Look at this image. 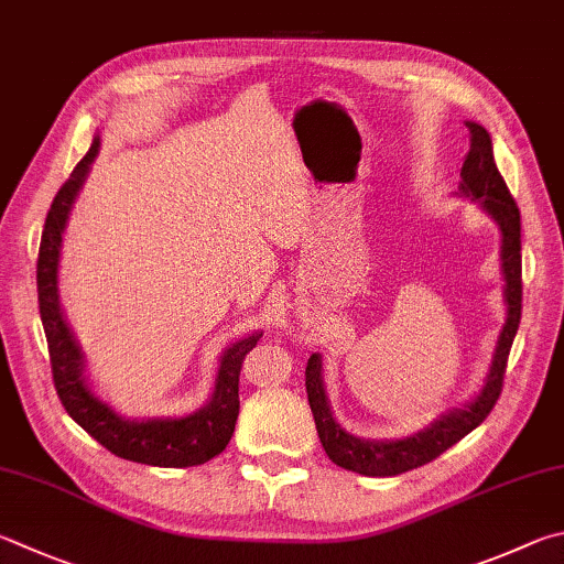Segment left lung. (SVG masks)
Instances as JSON below:
<instances>
[{"label": "left lung", "instance_id": "8db88e82", "mask_svg": "<svg viewBox=\"0 0 564 564\" xmlns=\"http://www.w3.org/2000/svg\"><path fill=\"white\" fill-rule=\"evenodd\" d=\"M466 128L470 132V150L464 160V167H460L458 189L464 197L476 199L500 229V271H503V299L508 305L506 325L498 335L494 362L488 367L480 392L464 406L448 409L422 432L397 438V442H370V438L352 436L335 422L323 384V360L317 352L311 355L308 367H305V392H308L317 436H321V444L333 464L355 470V474L384 478L429 464V460L442 456L446 448H452L466 434L474 432L490 414V409L496 406L500 389H503L508 355L520 325V308H523L520 209L496 167L494 142H490L488 130L470 120H466Z\"/></svg>", "mask_w": 564, "mask_h": 564}]
</instances>
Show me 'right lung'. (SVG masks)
Masks as SVG:
<instances>
[{"label":"right lung","mask_w":564,"mask_h":564,"mask_svg":"<svg viewBox=\"0 0 564 564\" xmlns=\"http://www.w3.org/2000/svg\"><path fill=\"white\" fill-rule=\"evenodd\" d=\"M100 138H94V145L86 158L78 162L56 192L51 209L46 214L44 234H41L39 261H36V289H39V313L44 323L51 372L61 404L74 422L104 444L110 454H116L135 464L160 466V468H187L207 464L209 458L219 456L231 442L234 426L239 416V375L241 362L261 333H251L241 340L231 343L221 352L217 380L209 402L197 412L177 419H126L116 409L106 404L86 380L84 352L76 343L74 333L61 311L58 301V256L61 237H64L70 207L78 197L80 187L88 177L90 162L96 160Z\"/></svg>","instance_id":"1"}]
</instances>
